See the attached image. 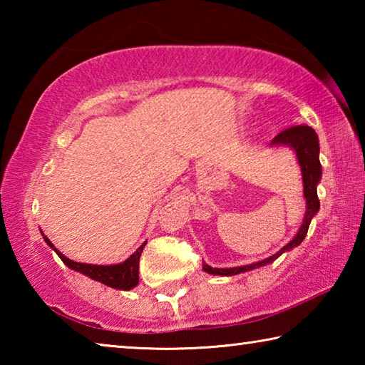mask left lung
<instances>
[{"instance_id": "obj_1", "label": "left lung", "mask_w": 365, "mask_h": 365, "mask_svg": "<svg viewBox=\"0 0 365 365\" xmlns=\"http://www.w3.org/2000/svg\"><path fill=\"white\" fill-rule=\"evenodd\" d=\"M270 148H289V150L296 154V159H298V164L301 168V175H302V188H304V200H306V212H304V219H302L299 230L280 251H277L274 256L262 259V261L252 262L248 265H240V267H228V269L211 267V265L202 262V270L207 272V274L232 277V275L243 274V272L255 270L257 267H262V265L274 262L277 257H280L283 255V252L292 251L293 248H296V246H299L302 243V240H304L307 235L309 225H311V220L316 217V214L319 212L320 201L317 196V185L320 183V178H322V165H320V159H319L320 146H319V137L316 130L307 125L289 127L270 141Z\"/></svg>"}]
</instances>
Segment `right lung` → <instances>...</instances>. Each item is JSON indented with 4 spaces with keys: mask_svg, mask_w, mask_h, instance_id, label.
<instances>
[{
    "mask_svg": "<svg viewBox=\"0 0 365 365\" xmlns=\"http://www.w3.org/2000/svg\"><path fill=\"white\" fill-rule=\"evenodd\" d=\"M41 237L45 240L46 245L51 248L56 255L61 257L67 267L71 270L80 272L85 277H88L91 280H96L103 283V285L122 289V292H128L138 285V265H140V256L143 252V248L146 246V242L141 243L140 248L133 252V255L125 259L120 264H110V265H96V264H85V262H76L72 259L66 257L63 252L58 248H54V245L46 238V235L41 232Z\"/></svg>",
    "mask_w": 365,
    "mask_h": 365,
    "instance_id": "obj_1",
    "label": "right lung"
}]
</instances>
